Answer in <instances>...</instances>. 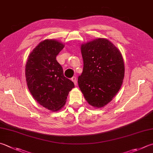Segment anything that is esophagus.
I'll use <instances>...</instances> for the list:
<instances>
[{"instance_id":"1","label":"esophagus","mask_w":153,"mask_h":153,"mask_svg":"<svg viewBox=\"0 0 153 153\" xmlns=\"http://www.w3.org/2000/svg\"><path fill=\"white\" fill-rule=\"evenodd\" d=\"M71 80H72V81L74 82V85H76L77 82H76V76H73V77L71 79Z\"/></svg>"}]
</instances>
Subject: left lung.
Instances as JSON below:
<instances>
[{"instance_id":"obj_1","label":"left lung","mask_w":153,"mask_h":153,"mask_svg":"<svg viewBox=\"0 0 153 153\" xmlns=\"http://www.w3.org/2000/svg\"><path fill=\"white\" fill-rule=\"evenodd\" d=\"M83 70L78 78L80 91L89 105L102 107L120 88L125 65L119 49L107 39H97L81 45Z\"/></svg>"}]
</instances>
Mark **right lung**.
I'll return each instance as SVG.
<instances>
[{
	"instance_id": "1",
	"label": "right lung",
	"mask_w": 153,
	"mask_h": 153,
	"mask_svg": "<svg viewBox=\"0 0 153 153\" xmlns=\"http://www.w3.org/2000/svg\"><path fill=\"white\" fill-rule=\"evenodd\" d=\"M64 45L55 40L40 42L28 56L25 76L28 90L37 102L56 111L65 105L74 82L64 76L56 57Z\"/></svg>"
}]
</instances>
